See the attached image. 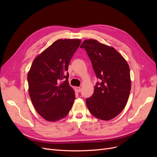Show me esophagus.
<instances>
[{"mask_svg":"<svg viewBox=\"0 0 157 157\" xmlns=\"http://www.w3.org/2000/svg\"><path fill=\"white\" fill-rule=\"evenodd\" d=\"M75 90L77 92H80L81 91V88H80V87H75Z\"/></svg>","mask_w":157,"mask_h":157,"instance_id":"34e87169","label":"esophagus"}]
</instances>
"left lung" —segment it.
<instances>
[{
    "label": "left lung",
    "mask_w": 157,
    "mask_h": 157,
    "mask_svg": "<svg viewBox=\"0 0 157 157\" xmlns=\"http://www.w3.org/2000/svg\"><path fill=\"white\" fill-rule=\"evenodd\" d=\"M80 48L86 50L96 77L101 80L95 86L92 96L86 99L88 110L98 119H113L124 109L129 98V65L113 47L96 40H85Z\"/></svg>",
    "instance_id": "8db88e82"
}]
</instances>
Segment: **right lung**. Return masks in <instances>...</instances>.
Returning <instances> with one entry per match:
<instances>
[{
  "instance_id": "add662e5",
  "label": "right lung",
  "mask_w": 157,
  "mask_h": 157,
  "mask_svg": "<svg viewBox=\"0 0 157 157\" xmlns=\"http://www.w3.org/2000/svg\"><path fill=\"white\" fill-rule=\"evenodd\" d=\"M81 40L59 39L38 55L27 74L29 94L35 110L47 121L67 115L75 99L67 72Z\"/></svg>"
}]
</instances>
